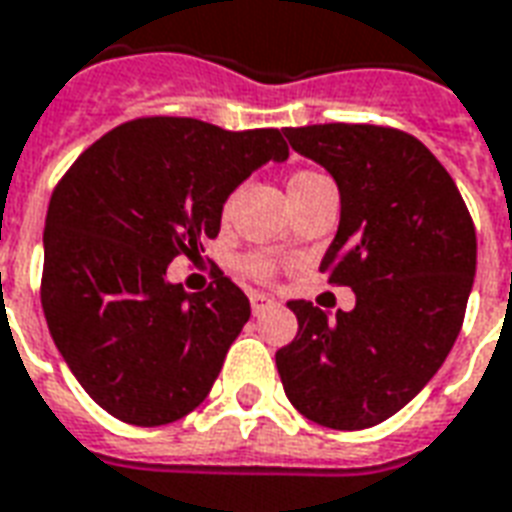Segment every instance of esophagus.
I'll return each mask as SVG.
<instances>
[{
	"label": "esophagus",
	"instance_id": "1",
	"mask_svg": "<svg viewBox=\"0 0 512 512\" xmlns=\"http://www.w3.org/2000/svg\"><path fill=\"white\" fill-rule=\"evenodd\" d=\"M249 301H252V312L255 314H263L276 306L274 298H268V295H263V293H252V298H249Z\"/></svg>",
	"mask_w": 512,
	"mask_h": 512
}]
</instances>
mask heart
<instances>
[{"mask_svg": "<svg viewBox=\"0 0 512 512\" xmlns=\"http://www.w3.org/2000/svg\"><path fill=\"white\" fill-rule=\"evenodd\" d=\"M317 181H325L323 173H314V170H301V173H295L293 179H290V192H298V189L312 187V184H317ZM252 271H255V274H266L268 266L263 263V260H255V263H252Z\"/></svg>", "mask_w": 512, "mask_h": 512, "instance_id": "heart-1", "label": "heart"}]
</instances>
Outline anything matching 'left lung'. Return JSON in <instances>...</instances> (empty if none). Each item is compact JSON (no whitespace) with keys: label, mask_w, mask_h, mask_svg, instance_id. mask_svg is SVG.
I'll return each instance as SVG.
<instances>
[{"label":"left lung","mask_w":512,"mask_h":512,"mask_svg":"<svg viewBox=\"0 0 512 512\" xmlns=\"http://www.w3.org/2000/svg\"><path fill=\"white\" fill-rule=\"evenodd\" d=\"M290 149L339 187V230L320 268L352 312L290 301L298 333L276 352L295 410L358 431L410 404L439 372L467 309L478 241L448 170L418 138L374 124L287 127Z\"/></svg>","instance_id":"obj_1"}]
</instances>
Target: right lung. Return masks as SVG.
Returning <instances> with one entry per match:
<instances>
[{
	"label": "right lung",
	"instance_id": "obj_1",
	"mask_svg": "<svg viewBox=\"0 0 512 512\" xmlns=\"http://www.w3.org/2000/svg\"><path fill=\"white\" fill-rule=\"evenodd\" d=\"M287 157L279 130L154 116L102 135L59 181L43 236L45 323L113 418L165 426L206 399L249 298L222 271L189 295L168 266L217 238L238 184Z\"/></svg>",
	"mask_w": 512,
	"mask_h": 512
}]
</instances>
